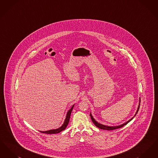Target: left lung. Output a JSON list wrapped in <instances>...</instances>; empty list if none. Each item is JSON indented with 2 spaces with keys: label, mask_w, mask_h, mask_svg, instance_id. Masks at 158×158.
Returning a JSON list of instances; mask_svg holds the SVG:
<instances>
[{
  "label": "left lung",
  "mask_w": 158,
  "mask_h": 158,
  "mask_svg": "<svg viewBox=\"0 0 158 158\" xmlns=\"http://www.w3.org/2000/svg\"><path fill=\"white\" fill-rule=\"evenodd\" d=\"M140 98L139 99V104L137 110V111H136V113H135V115H134V117H132V118H131V119H130L129 120L126 121V123H123V124H121V125H119V126H105V125H104V124H102L98 123L97 121L95 120V118L93 117V116L92 115L91 113H90V118H91V120L92 121V122L94 123V124L95 125V126H97V127L99 128H101V129L105 130H115V129H117V128H119L122 127H123L124 126L126 125L128 123H129L130 121L132 120L133 119V118L135 117V115L137 114V113H138V111H139V107H140Z\"/></svg>",
  "instance_id": "1"
}]
</instances>
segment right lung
Returning <instances> with one entry per match:
<instances>
[{"mask_svg": "<svg viewBox=\"0 0 158 158\" xmlns=\"http://www.w3.org/2000/svg\"><path fill=\"white\" fill-rule=\"evenodd\" d=\"M74 105H75V104L73 105L71 107V108L68 111L67 114H66V118L64 120L63 124H62V126L61 127L57 128V129L50 130H48V131H40L43 133H46V134H56V133H60L61 131H62L63 130H65V128L68 126V124H69V120H70V114H71V113L72 111V110L73 108Z\"/></svg>", "mask_w": 158, "mask_h": 158, "instance_id": "obj_1", "label": "right lung"}]
</instances>
